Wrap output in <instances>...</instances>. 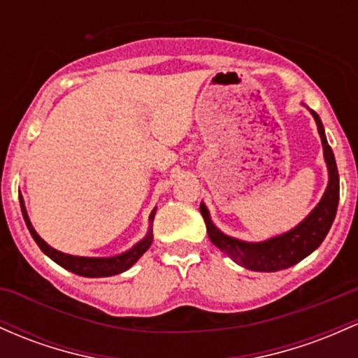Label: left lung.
I'll return each instance as SVG.
<instances>
[{
    "mask_svg": "<svg viewBox=\"0 0 358 358\" xmlns=\"http://www.w3.org/2000/svg\"><path fill=\"white\" fill-rule=\"evenodd\" d=\"M311 113L314 120H316L317 132L321 136V143H323L329 182L321 202L317 203L316 209L299 226L290 229L289 233L268 239V241L245 243L222 234L212 224L207 207L203 203H200V214H202L203 221H206L207 234H209L210 241L219 250L224 251V253L229 255L234 262L245 266V268L255 270V272H278V270H284L296 265V263L304 260L308 255H311L323 243L329 227H331L333 221H335L340 200L338 168H336L335 155H333L331 148H329L328 141H326L324 129L323 124H321L320 115L314 110H311Z\"/></svg>",
    "mask_w": 358,
    "mask_h": 358,
    "instance_id": "1",
    "label": "left lung"
}]
</instances>
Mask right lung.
<instances>
[{
  "instance_id": "add662e5",
  "label": "right lung",
  "mask_w": 358,
  "mask_h": 358,
  "mask_svg": "<svg viewBox=\"0 0 358 358\" xmlns=\"http://www.w3.org/2000/svg\"><path fill=\"white\" fill-rule=\"evenodd\" d=\"M20 207H22V214H23V219H25L27 227H29L30 234H32V238L38 245V248L44 251L50 260H54L57 265H61L62 268L69 270V272L76 275H81V277H112V275L125 272V270L131 268V266L134 265V263L139 260L144 253H146L148 248L152 243V229H149L148 236L144 238L143 241H139L134 248L125 251V253L119 255V257H110V258L73 257V255H66V253H61V251L50 248L44 239L35 233L32 224L29 221V215H27L25 206H23L22 195H20ZM155 212L156 209L151 212V215H149V221L151 222L152 219H155Z\"/></svg>"
}]
</instances>
